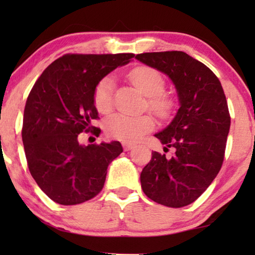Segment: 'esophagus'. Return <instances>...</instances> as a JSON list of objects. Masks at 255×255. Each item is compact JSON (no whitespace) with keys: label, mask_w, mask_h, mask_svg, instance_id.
Wrapping results in <instances>:
<instances>
[{"label":"esophagus","mask_w":255,"mask_h":255,"mask_svg":"<svg viewBox=\"0 0 255 255\" xmlns=\"http://www.w3.org/2000/svg\"><path fill=\"white\" fill-rule=\"evenodd\" d=\"M134 147V145H132V144H128V142H123V148H124V151L125 152H128V151H131L132 148Z\"/></svg>","instance_id":"obj_1"}]
</instances>
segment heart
<instances>
[{
    "mask_svg": "<svg viewBox=\"0 0 255 255\" xmlns=\"http://www.w3.org/2000/svg\"><path fill=\"white\" fill-rule=\"evenodd\" d=\"M130 80L139 92L147 99L148 108L160 117H168L173 111L174 103L168 96L163 95L165 79L154 68L140 66L130 73ZM113 76H104L94 89V106L101 114H108L113 109ZM154 120L149 115L125 116L113 115L104 123V130L110 138L124 142H137L146 133L154 128Z\"/></svg>",
    "mask_w": 255,
    "mask_h": 255,
    "instance_id": "b5f03b06",
    "label": "heart"
}]
</instances>
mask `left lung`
I'll use <instances>...</instances> for the list:
<instances>
[{"mask_svg": "<svg viewBox=\"0 0 255 255\" xmlns=\"http://www.w3.org/2000/svg\"><path fill=\"white\" fill-rule=\"evenodd\" d=\"M135 59L168 76L180 103L173 121L155 134L175 153L167 159L152 152L140 174L142 191L166 207H186L207 190L224 160L231 123L224 90L210 68L184 52L140 53Z\"/></svg>", "mask_w": 255, "mask_h": 255, "instance_id": "left-lung-1", "label": "left lung"}]
</instances>
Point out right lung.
<instances>
[{
	"label": "right lung",
	"instance_id": "obj_1",
	"mask_svg": "<svg viewBox=\"0 0 255 255\" xmlns=\"http://www.w3.org/2000/svg\"><path fill=\"white\" fill-rule=\"evenodd\" d=\"M133 53L65 54L39 76L27 96L22 139L27 166L52 201L74 205L95 197L109 163L123 152L120 141L79 144L78 135L97 120L94 89ZM100 128L94 131L99 134Z\"/></svg>",
	"mask_w": 255,
	"mask_h": 255
}]
</instances>
